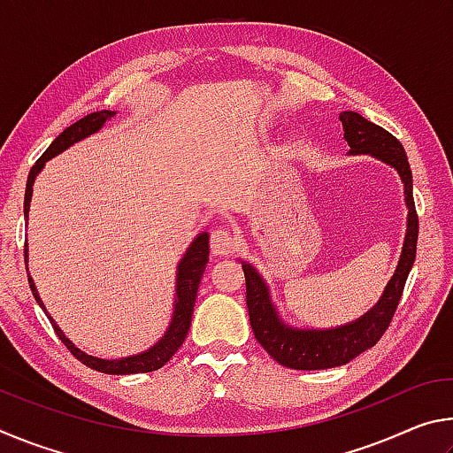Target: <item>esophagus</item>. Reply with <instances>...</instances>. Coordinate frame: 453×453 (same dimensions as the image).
Masks as SVG:
<instances>
[{
	"mask_svg": "<svg viewBox=\"0 0 453 453\" xmlns=\"http://www.w3.org/2000/svg\"><path fill=\"white\" fill-rule=\"evenodd\" d=\"M210 250L216 256H232L235 251V237L229 232L227 227H218L213 229L210 235Z\"/></svg>",
	"mask_w": 453,
	"mask_h": 453,
	"instance_id": "esophagus-1",
	"label": "esophagus"
}]
</instances>
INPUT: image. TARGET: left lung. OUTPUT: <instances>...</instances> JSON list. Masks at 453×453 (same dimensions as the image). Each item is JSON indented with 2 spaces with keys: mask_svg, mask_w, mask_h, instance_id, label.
<instances>
[{
  "mask_svg": "<svg viewBox=\"0 0 453 453\" xmlns=\"http://www.w3.org/2000/svg\"><path fill=\"white\" fill-rule=\"evenodd\" d=\"M340 119L351 153H372L381 162L394 165L400 173L405 188V203L410 210L408 234H405L400 264L383 291L381 300L354 324L335 329H294L283 326L272 305L264 280L250 264H242L250 324L256 340L275 362L291 370H327V367L348 364L362 351L373 348L392 324L402 300L405 280L416 259L419 219L411 194V170L403 145L388 129L372 124L356 111H343Z\"/></svg>",
  "mask_w": 453,
  "mask_h": 453,
  "instance_id": "1",
  "label": "left lung"
}]
</instances>
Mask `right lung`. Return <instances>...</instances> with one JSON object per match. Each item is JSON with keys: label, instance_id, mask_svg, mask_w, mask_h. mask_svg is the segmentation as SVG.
Instances as JSON below:
<instances>
[{"label": "right lung", "instance_id": "obj_1", "mask_svg": "<svg viewBox=\"0 0 453 453\" xmlns=\"http://www.w3.org/2000/svg\"><path fill=\"white\" fill-rule=\"evenodd\" d=\"M111 116H113V111H107V110L89 113V116L81 118L80 121H75L73 126L64 129V132H61L56 140L51 142L50 148L43 151V156L37 159L32 167V172H29L26 199H24V216H27V211H29V202H32L35 175L40 173L43 164L48 162L50 157L58 156L59 151L70 148L72 143L80 142V140H83V137H88L91 134H96L97 129L105 124V121L111 119ZM208 240H210L208 234L197 235L196 242L189 245L186 257H183L181 264L178 265V289H175L178 291V300H175V313H173L172 326H170V329H167L162 340H159L151 349L143 351V354H140V356L121 357V359H99L94 356H88L75 348L73 343L64 335V332H61V329L53 324V319L48 316L61 343H64V346L72 351L73 357H78L81 364H86L88 367H91V370L102 372V373L127 375V373H145V372L159 370V367L170 362V357L180 349L183 340L188 337L189 324H191V313H194V305H196V297H197V288H199V281H202L205 264H208V259H210ZM24 254H26L24 257L27 262V245L24 248ZM27 280H29V288H32L35 302L43 308V303L40 300V296H37V289L34 286L32 278H29V273H27ZM43 311H45V308H43Z\"/></svg>", "mask_w": 453, "mask_h": 453}]
</instances>
